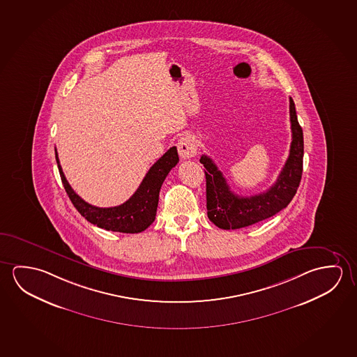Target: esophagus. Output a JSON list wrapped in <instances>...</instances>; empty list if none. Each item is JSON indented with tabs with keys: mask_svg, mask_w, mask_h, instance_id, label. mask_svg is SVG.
<instances>
[{
	"mask_svg": "<svg viewBox=\"0 0 357 357\" xmlns=\"http://www.w3.org/2000/svg\"><path fill=\"white\" fill-rule=\"evenodd\" d=\"M177 150L181 159H191L197 153V144L191 135L182 136L177 142Z\"/></svg>",
	"mask_w": 357,
	"mask_h": 357,
	"instance_id": "1",
	"label": "esophagus"
}]
</instances>
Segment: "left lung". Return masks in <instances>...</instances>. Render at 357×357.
I'll return each instance as SVG.
<instances>
[{
  "mask_svg": "<svg viewBox=\"0 0 357 357\" xmlns=\"http://www.w3.org/2000/svg\"><path fill=\"white\" fill-rule=\"evenodd\" d=\"M289 102L291 144L288 160L275 183L266 192L247 197L238 196L231 191L225 176L212 159L206 155L201 156L199 162L206 169L207 215L218 228L238 229L264 221L285 208L294 197L303 174L304 137L291 98H289Z\"/></svg>",
  "mask_w": 357,
  "mask_h": 357,
  "instance_id": "obj_1",
  "label": "left lung"
}]
</instances>
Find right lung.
Here are the masks:
<instances>
[{
    "label": "right lung",
    "mask_w": 357,
    "mask_h": 357,
    "mask_svg": "<svg viewBox=\"0 0 357 357\" xmlns=\"http://www.w3.org/2000/svg\"><path fill=\"white\" fill-rule=\"evenodd\" d=\"M58 170L61 174L63 186L70 198L74 207L86 221L91 222L99 228L121 233H140L145 231L155 221L158 204H159L160 188L164 183L166 176L171 169L178 162V153L176 146H172L161 156L147 171L139 188L126 202L115 207L100 208L85 202L74 192L66 176L63 174L62 166L59 165L57 150H56Z\"/></svg>",
    "instance_id": "add662e5"
}]
</instances>
